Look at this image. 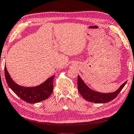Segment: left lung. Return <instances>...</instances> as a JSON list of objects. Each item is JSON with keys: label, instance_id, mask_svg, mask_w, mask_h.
<instances>
[{"label": "left lung", "instance_id": "8db88e82", "mask_svg": "<svg viewBox=\"0 0 134 134\" xmlns=\"http://www.w3.org/2000/svg\"><path fill=\"white\" fill-rule=\"evenodd\" d=\"M124 83L116 91L112 93H100L92 90L86 85L83 80L78 76V90L80 94L86 100L96 103H107L116 97L126 83Z\"/></svg>", "mask_w": 134, "mask_h": 134}]
</instances>
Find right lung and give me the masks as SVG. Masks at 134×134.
I'll list each match as a JSON object with an SVG mask.
<instances>
[{"label": "right lung", "instance_id": "1", "mask_svg": "<svg viewBox=\"0 0 134 134\" xmlns=\"http://www.w3.org/2000/svg\"><path fill=\"white\" fill-rule=\"evenodd\" d=\"M5 79L9 87L23 100L29 103H35L48 99L53 91V80L55 76L48 78L44 83L35 87H24L18 85L12 79L4 67Z\"/></svg>", "mask_w": 134, "mask_h": 134}]
</instances>
